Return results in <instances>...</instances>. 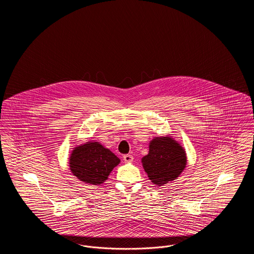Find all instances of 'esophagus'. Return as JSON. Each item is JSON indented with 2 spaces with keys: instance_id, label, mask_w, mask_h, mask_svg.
Listing matches in <instances>:
<instances>
[{
  "instance_id": "esophagus-1",
  "label": "esophagus",
  "mask_w": 254,
  "mask_h": 254,
  "mask_svg": "<svg viewBox=\"0 0 254 254\" xmlns=\"http://www.w3.org/2000/svg\"><path fill=\"white\" fill-rule=\"evenodd\" d=\"M123 159L126 163H131L133 161V156L130 154H126V155H124Z\"/></svg>"
}]
</instances>
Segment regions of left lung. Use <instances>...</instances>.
Listing matches in <instances>:
<instances>
[{"label": "left lung", "instance_id": "8db88e82", "mask_svg": "<svg viewBox=\"0 0 254 254\" xmlns=\"http://www.w3.org/2000/svg\"><path fill=\"white\" fill-rule=\"evenodd\" d=\"M148 147L142 164L149 180L156 187L176 180L187 167L185 148L169 135L154 137Z\"/></svg>", "mask_w": 254, "mask_h": 254}]
</instances>
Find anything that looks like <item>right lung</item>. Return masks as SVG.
I'll list each match as a JSON object with an SVG mask.
<instances>
[{
    "label": "right lung",
    "mask_w": 254,
    "mask_h": 254,
    "mask_svg": "<svg viewBox=\"0 0 254 254\" xmlns=\"http://www.w3.org/2000/svg\"><path fill=\"white\" fill-rule=\"evenodd\" d=\"M120 163L109 148L96 141H89L73 148L69 169L80 181L88 185H101L107 181L112 169Z\"/></svg>",
    "instance_id": "add662e5"
}]
</instances>
